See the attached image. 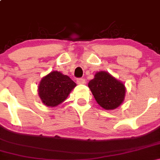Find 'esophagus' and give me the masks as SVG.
Listing matches in <instances>:
<instances>
[{
    "label": "esophagus",
    "mask_w": 160,
    "mask_h": 160,
    "mask_svg": "<svg viewBox=\"0 0 160 160\" xmlns=\"http://www.w3.org/2000/svg\"><path fill=\"white\" fill-rule=\"evenodd\" d=\"M77 82L78 84H83L86 82V80L84 78H78L77 79Z\"/></svg>",
    "instance_id": "obj_1"
}]
</instances>
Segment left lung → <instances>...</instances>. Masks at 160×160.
<instances>
[{"label": "left lung", "instance_id": "1", "mask_svg": "<svg viewBox=\"0 0 160 160\" xmlns=\"http://www.w3.org/2000/svg\"><path fill=\"white\" fill-rule=\"evenodd\" d=\"M88 86L98 104L104 109H115L123 102L126 93L124 85L107 72L97 73Z\"/></svg>", "mask_w": 160, "mask_h": 160}]
</instances>
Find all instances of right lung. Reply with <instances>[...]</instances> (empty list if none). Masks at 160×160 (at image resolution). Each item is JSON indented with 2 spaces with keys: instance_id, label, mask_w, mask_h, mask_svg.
<instances>
[{
  "instance_id": "right-lung-1",
  "label": "right lung",
  "mask_w": 160,
  "mask_h": 160,
  "mask_svg": "<svg viewBox=\"0 0 160 160\" xmlns=\"http://www.w3.org/2000/svg\"><path fill=\"white\" fill-rule=\"evenodd\" d=\"M76 83L67 75L52 71L44 77L39 85V96L45 105L56 107L67 98Z\"/></svg>"
}]
</instances>
